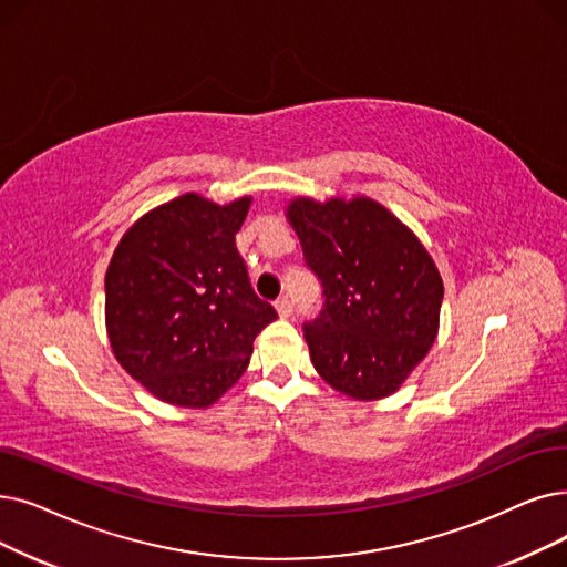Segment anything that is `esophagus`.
Masks as SVG:
<instances>
[{
    "label": "esophagus",
    "mask_w": 567,
    "mask_h": 567,
    "mask_svg": "<svg viewBox=\"0 0 567 567\" xmlns=\"http://www.w3.org/2000/svg\"><path fill=\"white\" fill-rule=\"evenodd\" d=\"M276 310H278V315H280V317H289V315L293 312V306H291V301H289L287 297H282V299H278Z\"/></svg>",
    "instance_id": "obj_1"
}]
</instances>
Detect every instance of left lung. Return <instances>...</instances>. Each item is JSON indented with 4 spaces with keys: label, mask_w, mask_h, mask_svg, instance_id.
Segmentation results:
<instances>
[{
    "label": "left lung",
    "mask_w": 567,
    "mask_h": 567,
    "mask_svg": "<svg viewBox=\"0 0 567 567\" xmlns=\"http://www.w3.org/2000/svg\"><path fill=\"white\" fill-rule=\"evenodd\" d=\"M285 215L324 287L306 324L315 371L354 401L396 393L440 329V270L416 234L371 196H293Z\"/></svg>",
    "instance_id": "left-lung-1"
}]
</instances>
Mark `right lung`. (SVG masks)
Instances as JSON below:
<instances>
[{"label": "right lung", "instance_id": "right-lung-1", "mask_svg": "<svg viewBox=\"0 0 567 567\" xmlns=\"http://www.w3.org/2000/svg\"><path fill=\"white\" fill-rule=\"evenodd\" d=\"M252 206L187 192L141 215L106 270L113 357L155 399L204 410L250 363L257 333L278 317L250 287L236 234Z\"/></svg>", "mask_w": 567, "mask_h": 567}]
</instances>
